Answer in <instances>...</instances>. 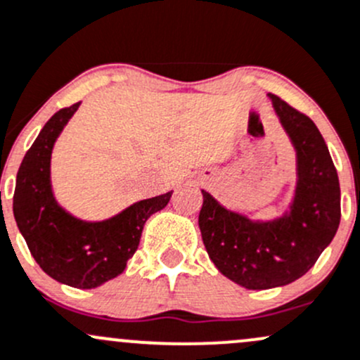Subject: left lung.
Returning a JSON list of instances; mask_svg holds the SVG:
<instances>
[{
  "mask_svg": "<svg viewBox=\"0 0 360 360\" xmlns=\"http://www.w3.org/2000/svg\"><path fill=\"white\" fill-rule=\"evenodd\" d=\"M297 150V191L290 214L253 222L219 205L202 191L198 215L210 260L231 281L248 290L285 286L302 278L331 243L340 226V183L330 150L305 113L269 94Z\"/></svg>",
  "mask_w": 360,
  "mask_h": 360,
  "instance_id": "obj_1",
  "label": "left lung"
}]
</instances>
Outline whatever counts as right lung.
I'll list each match as a JSON object with an SVG mask.
<instances>
[{"mask_svg": "<svg viewBox=\"0 0 360 360\" xmlns=\"http://www.w3.org/2000/svg\"><path fill=\"white\" fill-rule=\"evenodd\" d=\"M79 105L81 101L56 112L25 153L17 172L13 215L41 269L63 285L89 290L126 269L143 226L167 205L172 191L141 200L101 222L79 221L63 210L51 191V150Z\"/></svg>", "mask_w": 360, "mask_h": 360, "instance_id": "add662e5", "label": "right lung"}]
</instances>
